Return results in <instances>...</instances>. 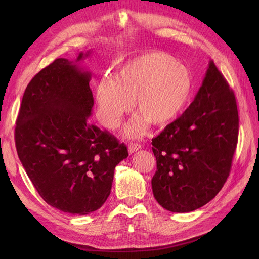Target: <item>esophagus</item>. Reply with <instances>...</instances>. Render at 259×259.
<instances>
[{
	"mask_svg": "<svg viewBox=\"0 0 259 259\" xmlns=\"http://www.w3.org/2000/svg\"><path fill=\"white\" fill-rule=\"evenodd\" d=\"M142 147H143V146L140 145V144H135V143L133 144V143H132V144H130V145H128V152H130L131 154H132V153H134L135 151L139 150V149L142 148Z\"/></svg>",
	"mask_w": 259,
	"mask_h": 259,
	"instance_id": "obj_1",
	"label": "esophagus"
}]
</instances>
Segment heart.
<instances>
[{
	"instance_id": "obj_1",
	"label": "heart",
	"mask_w": 259,
	"mask_h": 259,
	"mask_svg": "<svg viewBox=\"0 0 259 259\" xmlns=\"http://www.w3.org/2000/svg\"><path fill=\"white\" fill-rule=\"evenodd\" d=\"M194 88L190 70L163 52H149L128 60L116 76L104 74L96 92V115L109 130L116 128L135 101L139 112L127 124L125 134L140 137L149 124L174 120L189 103Z\"/></svg>"
}]
</instances>
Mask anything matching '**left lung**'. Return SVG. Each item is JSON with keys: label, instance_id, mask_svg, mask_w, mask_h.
<instances>
[{"label": "left lung", "instance_id": "1", "mask_svg": "<svg viewBox=\"0 0 259 259\" xmlns=\"http://www.w3.org/2000/svg\"><path fill=\"white\" fill-rule=\"evenodd\" d=\"M239 136L237 100L228 82L209 61L189 108L152 138L155 200L173 213L205 205L229 176Z\"/></svg>", "mask_w": 259, "mask_h": 259}]
</instances>
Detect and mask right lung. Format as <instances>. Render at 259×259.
I'll list each match as a JSON object with an SVG mask.
<instances>
[{"mask_svg": "<svg viewBox=\"0 0 259 259\" xmlns=\"http://www.w3.org/2000/svg\"><path fill=\"white\" fill-rule=\"evenodd\" d=\"M88 55L80 53L76 61ZM90 80L76 62L55 59L28 84L15 127L19 160L36 191L72 215L103 206L115 166L128 155L123 143L89 123Z\"/></svg>", "mask_w": 259, "mask_h": 259, "instance_id": "obj_1", "label": "right lung"}]
</instances>
